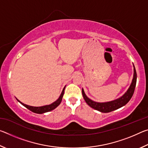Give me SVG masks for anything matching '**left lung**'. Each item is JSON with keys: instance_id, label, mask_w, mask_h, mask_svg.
<instances>
[{"instance_id": "obj_1", "label": "left lung", "mask_w": 148, "mask_h": 148, "mask_svg": "<svg viewBox=\"0 0 148 148\" xmlns=\"http://www.w3.org/2000/svg\"><path fill=\"white\" fill-rule=\"evenodd\" d=\"M133 66L134 74L131 84L130 85V87H129V89H127V91L125 92L121 97H120L119 98L112 101L105 102H95L87 97V95L85 93L84 89L82 88V95H83L84 99L85 100V101L86 102V103L88 104L90 107H91L92 108L98 110V111L102 112V113H108V112L119 109L120 108L125 106V104H127L130 100H131L132 95H133L136 84V70H135L134 64Z\"/></svg>"}]
</instances>
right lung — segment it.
Segmentation results:
<instances>
[{
  "mask_svg": "<svg viewBox=\"0 0 148 148\" xmlns=\"http://www.w3.org/2000/svg\"><path fill=\"white\" fill-rule=\"evenodd\" d=\"M65 87L66 86H64L63 89H62L61 94L59 96L58 99H57V101H56L55 102H53V103L50 104L49 105H44V106H29V105L24 104V103H23V102H21V101H19V100L17 98H16V99H17V101L19 102H20V103L23 105V106L26 107L27 109L31 110V111L34 112V113L40 114H44V113H46V112H48L51 111V110H53L55 108H56L60 104H61L62 99V97H63V95H64Z\"/></svg>",
  "mask_w": 148,
  "mask_h": 148,
  "instance_id": "1",
  "label": "right lung"
}]
</instances>
